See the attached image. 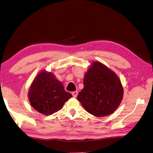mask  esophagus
Returning <instances> with one entry per match:
<instances>
[{"mask_svg":"<svg viewBox=\"0 0 153 153\" xmlns=\"http://www.w3.org/2000/svg\"><path fill=\"white\" fill-rule=\"evenodd\" d=\"M72 95H73V97H77V94H78V92L76 91H74V92H72Z\"/></svg>","mask_w":153,"mask_h":153,"instance_id":"1","label":"esophagus"}]
</instances>
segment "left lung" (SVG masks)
<instances>
[{"label":"left lung","mask_w":153,"mask_h":153,"mask_svg":"<svg viewBox=\"0 0 153 153\" xmlns=\"http://www.w3.org/2000/svg\"><path fill=\"white\" fill-rule=\"evenodd\" d=\"M83 85L77 99L91 115H111L122 101L124 91L119 77L100 62H92L84 76Z\"/></svg>","instance_id":"8db88e82"}]
</instances>
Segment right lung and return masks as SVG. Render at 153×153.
Segmentation results:
<instances>
[{
	"instance_id": "obj_1",
	"label": "right lung",
	"mask_w": 153,
	"mask_h": 153,
	"mask_svg": "<svg viewBox=\"0 0 153 153\" xmlns=\"http://www.w3.org/2000/svg\"><path fill=\"white\" fill-rule=\"evenodd\" d=\"M28 97L31 105L37 111L50 115L61 109L72 95L65 90L62 83L52 72L44 70L34 78Z\"/></svg>"
}]
</instances>
